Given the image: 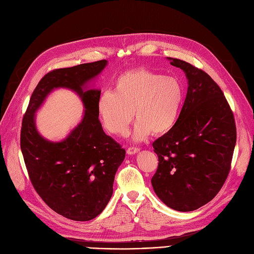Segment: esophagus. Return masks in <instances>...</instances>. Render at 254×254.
<instances>
[{"instance_id":"obj_1","label":"esophagus","mask_w":254,"mask_h":254,"mask_svg":"<svg viewBox=\"0 0 254 254\" xmlns=\"http://www.w3.org/2000/svg\"><path fill=\"white\" fill-rule=\"evenodd\" d=\"M139 151H140V148H138V147H128L127 153L128 155H135V154H137Z\"/></svg>"}]
</instances>
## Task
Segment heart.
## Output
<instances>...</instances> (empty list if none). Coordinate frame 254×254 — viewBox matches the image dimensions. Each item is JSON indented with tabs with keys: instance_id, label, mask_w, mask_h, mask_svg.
Listing matches in <instances>:
<instances>
[{
	"instance_id": "heart-1",
	"label": "heart",
	"mask_w": 254,
	"mask_h": 254,
	"mask_svg": "<svg viewBox=\"0 0 254 254\" xmlns=\"http://www.w3.org/2000/svg\"><path fill=\"white\" fill-rule=\"evenodd\" d=\"M183 100L179 79L139 68L121 74L114 91L101 93L97 112L108 132L119 136L127 133L135 115L134 139L141 141L151 133L160 136L170 132L179 119Z\"/></svg>"
}]
</instances>
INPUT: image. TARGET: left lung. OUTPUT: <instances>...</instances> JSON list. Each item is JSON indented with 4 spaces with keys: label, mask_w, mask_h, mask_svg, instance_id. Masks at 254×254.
Instances as JSON below:
<instances>
[{
    "label": "left lung",
    "mask_w": 254,
    "mask_h": 254,
    "mask_svg": "<svg viewBox=\"0 0 254 254\" xmlns=\"http://www.w3.org/2000/svg\"><path fill=\"white\" fill-rule=\"evenodd\" d=\"M167 60L183 70L189 88L177 124L153 143L159 163L152 185L170 208L192 211L210 202L226 181L237 128L226 98L207 73Z\"/></svg>",
    "instance_id": "1"
}]
</instances>
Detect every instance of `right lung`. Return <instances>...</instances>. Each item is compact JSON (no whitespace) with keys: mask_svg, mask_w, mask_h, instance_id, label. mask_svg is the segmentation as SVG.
<instances>
[{"mask_svg":"<svg viewBox=\"0 0 254 254\" xmlns=\"http://www.w3.org/2000/svg\"><path fill=\"white\" fill-rule=\"evenodd\" d=\"M107 64L103 60L46 74L23 118L21 149L31 183L52 210L74 221H90L106 208L126 157V149L103 132L97 112L101 91L90 86ZM56 88L76 92L85 110L67 137L51 142L37 130L35 114Z\"/></svg>","mask_w":254,"mask_h":254,"instance_id":"right-lung-1","label":"right lung"}]
</instances>
